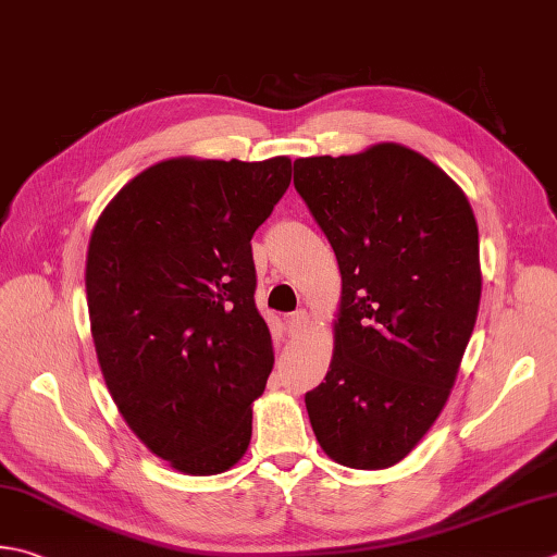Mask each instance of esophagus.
Segmentation results:
<instances>
[{
	"mask_svg": "<svg viewBox=\"0 0 557 557\" xmlns=\"http://www.w3.org/2000/svg\"><path fill=\"white\" fill-rule=\"evenodd\" d=\"M307 323H309L307 311H304V309L294 311V313L289 315V319H287V333H289L292 337H297V335L304 333V329H307Z\"/></svg>",
	"mask_w": 557,
	"mask_h": 557,
	"instance_id": "esophagus-1",
	"label": "esophagus"
}]
</instances>
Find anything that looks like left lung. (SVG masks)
Instances as JSON below:
<instances>
[{"mask_svg":"<svg viewBox=\"0 0 557 557\" xmlns=\"http://www.w3.org/2000/svg\"><path fill=\"white\" fill-rule=\"evenodd\" d=\"M294 188L343 275L331 372L304 396L313 434L337 463L388 468L440 418L471 341L473 210L440 166L400 145L297 159Z\"/></svg>","mask_w":557,"mask_h":557,"instance_id":"obj_1","label":"left lung"}]
</instances>
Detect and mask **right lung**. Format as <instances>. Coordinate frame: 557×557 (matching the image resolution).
Returning <instances> with one entry per match:
<instances>
[{
    "label": "right lung",
    "mask_w": 557,
    "mask_h": 557,
    "mask_svg": "<svg viewBox=\"0 0 557 557\" xmlns=\"http://www.w3.org/2000/svg\"><path fill=\"white\" fill-rule=\"evenodd\" d=\"M292 161L169 159L141 171L96 222L86 299L120 416L176 471L214 475L250 442L272 343L256 309L250 238Z\"/></svg>",
    "instance_id": "1"
}]
</instances>
